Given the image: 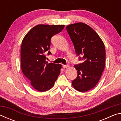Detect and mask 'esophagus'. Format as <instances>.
Returning <instances> with one entry per match:
<instances>
[{"instance_id":"esophagus-1","label":"esophagus","mask_w":121,"mask_h":121,"mask_svg":"<svg viewBox=\"0 0 121 121\" xmlns=\"http://www.w3.org/2000/svg\"><path fill=\"white\" fill-rule=\"evenodd\" d=\"M69 65H63V68H67V67H68Z\"/></svg>"}]
</instances>
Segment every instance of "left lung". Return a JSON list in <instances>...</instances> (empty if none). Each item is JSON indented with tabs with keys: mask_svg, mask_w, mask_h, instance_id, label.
<instances>
[{
	"mask_svg": "<svg viewBox=\"0 0 121 121\" xmlns=\"http://www.w3.org/2000/svg\"><path fill=\"white\" fill-rule=\"evenodd\" d=\"M66 29L76 54L79 60H82V63L74 65L77 76L72 85L78 91L86 92L97 84L105 68V45L97 32L85 23L70 24Z\"/></svg>",
	"mask_w": 121,
	"mask_h": 121,
	"instance_id": "8db88e82",
	"label": "left lung"
}]
</instances>
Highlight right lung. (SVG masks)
Masks as SVG:
<instances>
[{"mask_svg": "<svg viewBox=\"0 0 121 121\" xmlns=\"http://www.w3.org/2000/svg\"><path fill=\"white\" fill-rule=\"evenodd\" d=\"M64 25L39 24L24 37L21 48V66L23 74L34 89L40 92L51 89L60 75L61 65L48 63L46 56L52 54V37L60 32Z\"/></svg>", "mask_w": 121, "mask_h": 121, "instance_id": "add662e5", "label": "right lung"}]
</instances>
